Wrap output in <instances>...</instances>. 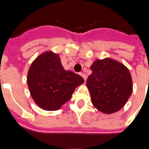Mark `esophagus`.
Instances as JSON below:
<instances>
[{"label":"esophagus","instance_id":"34e87169","mask_svg":"<svg viewBox=\"0 0 149 149\" xmlns=\"http://www.w3.org/2000/svg\"><path fill=\"white\" fill-rule=\"evenodd\" d=\"M80 75H81L82 77L84 78V81H86V80H87V75L85 74L84 72H81V73H80Z\"/></svg>","mask_w":149,"mask_h":149}]
</instances>
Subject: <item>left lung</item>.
Here are the masks:
<instances>
[{"label":"left lung","mask_w":149,"mask_h":149,"mask_svg":"<svg viewBox=\"0 0 149 149\" xmlns=\"http://www.w3.org/2000/svg\"><path fill=\"white\" fill-rule=\"evenodd\" d=\"M90 68L93 72L86 85L93 106L105 114L121 109L132 93V80L128 68L107 57L96 60Z\"/></svg>","instance_id":"left-lung-1"}]
</instances>
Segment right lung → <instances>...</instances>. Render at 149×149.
<instances>
[{"mask_svg":"<svg viewBox=\"0 0 149 149\" xmlns=\"http://www.w3.org/2000/svg\"><path fill=\"white\" fill-rule=\"evenodd\" d=\"M84 79L62 66L57 53L45 51L29 68L27 84L34 102L46 111L60 109L70 100L75 88Z\"/></svg>","mask_w":149,"mask_h":149,"instance_id":"add662e5","label":"right lung"}]
</instances>
